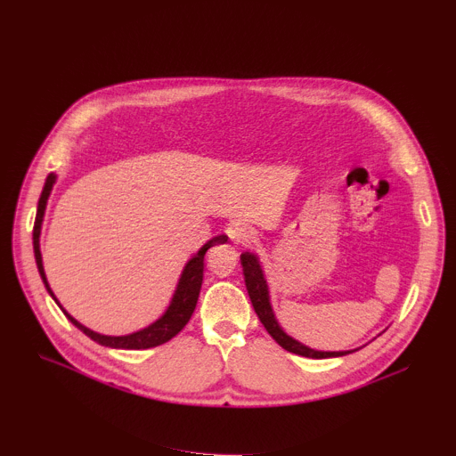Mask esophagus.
<instances>
[{
    "label": "esophagus",
    "mask_w": 456,
    "mask_h": 456,
    "mask_svg": "<svg viewBox=\"0 0 456 456\" xmlns=\"http://www.w3.org/2000/svg\"><path fill=\"white\" fill-rule=\"evenodd\" d=\"M227 232H229V238L234 241V244H240V246L253 244L255 238H256L255 231L246 224H234L227 229Z\"/></svg>",
    "instance_id": "esophagus-1"
}]
</instances>
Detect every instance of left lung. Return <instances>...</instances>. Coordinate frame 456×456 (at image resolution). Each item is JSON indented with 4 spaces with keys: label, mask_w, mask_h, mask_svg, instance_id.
Masks as SVG:
<instances>
[{
    "label": "left lung",
    "mask_w": 456,
    "mask_h": 456,
    "mask_svg": "<svg viewBox=\"0 0 456 456\" xmlns=\"http://www.w3.org/2000/svg\"><path fill=\"white\" fill-rule=\"evenodd\" d=\"M240 262L241 267H244V279H246V288L249 293V298L253 302V308L260 319V322L264 324V328L267 330L269 336L275 339L284 350L302 355V357H312V359H326V357H341L346 355L354 350H345V352H322V350H314L306 345L298 343L297 339H293L291 336L282 330V326L279 324L275 312L271 308V297H269V286L265 281V273L264 267L260 264V258L255 253H241L240 255Z\"/></svg>",
    "instance_id": "obj_1"
}]
</instances>
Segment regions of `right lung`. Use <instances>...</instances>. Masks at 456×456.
<instances>
[{
  "instance_id": "right-lung-1",
  "label": "right lung",
  "mask_w": 456,
  "mask_h": 456,
  "mask_svg": "<svg viewBox=\"0 0 456 456\" xmlns=\"http://www.w3.org/2000/svg\"><path fill=\"white\" fill-rule=\"evenodd\" d=\"M56 183V174H49L45 179V185L42 191V196L38 200V208H37V220H35V229H33V248H35V258H37V265H38V273L45 284L47 293L53 297V300L66 314V317L80 330L84 331L89 339H94L95 343L108 346V348H120V350H146V348H154L159 346L167 341H170L172 338H175L177 333L185 328V324L191 321L194 310H196V302L200 297V289H201V282H203V258L208 248L218 246V244H225L229 240L227 234H218L215 238H210L207 244L185 264L183 271H181V277L177 281L175 291L172 295V300L168 308L165 310V314L154 321L151 324H148L146 328H141L134 333H128V336H104V333L89 330L87 326L80 324L73 315H69L62 305H60L58 298L54 297L45 271H44V262H42V251H40V234H42V222H44V215H45V207H47V200L51 196V191Z\"/></svg>"
}]
</instances>
